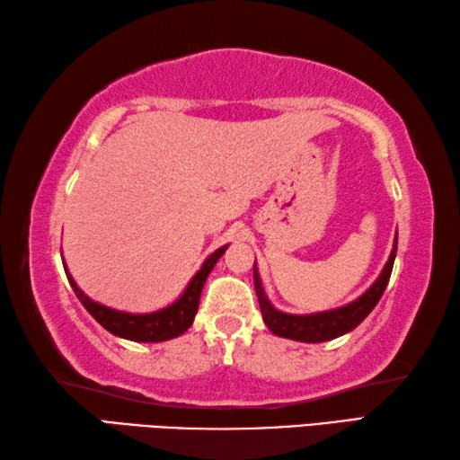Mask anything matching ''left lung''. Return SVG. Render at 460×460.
I'll return each instance as SVG.
<instances>
[{
    "instance_id": "8db88e82",
    "label": "left lung",
    "mask_w": 460,
    "mask_h": 460,
    "mask_svg": "<svg viewBox=\"0 0 460 460\" xmlns=\"http://www.w3.org/2000/svg\"><path fill=\"white\" fill-rule=\"evenodd\" d=\"M396 247H398V235L394 239V247H392V253L388 257L386 265H384L382 273L378 275L372 286L364 291V294L354 299L352 304L336 307V310L330 312H317L310 315H294V314H283L275 310L270 299H267L261 278H259L257 265L253 263V281H255V291L259 299V307H261V315L267 328H270L275 336L288 338V340H297V341H307V344H317V341H328L333 338L344 336V333L352 332L356 325H360L368 314L374 310L376 304L380 302L384 289L388 286L392 265H394L396 257Z\"/></svg>"
}]
</instances>
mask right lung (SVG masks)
I'll return each mask as SVG.
<instances>
[{"mask_svg": "<svg viewBox=\"0 0 460 460\" xmlns=\"http://www.w3.org/2000/svg\"><path fill=\"white\" fill-rule=\"evenodd\" d=\"M227 247L229 245H223L221 249H217L215 253L205 259L203 267L195 273V278L189 281L187 289L182 291V296L177 302L150 314H127L94 302V299H90L84 291L76 286V281H74V278L68 273V267H64V270L66 275H68L74 294L78 296L82 305L86 307L88 314L94 317L102 328L114 333V336L132 341H164L181 336V333H185L190 325H193L205 281Z\"/></svg>", "mask_w": 460, "mask_h": 460, "instance_id": "obj_1", "label": "right lung"}]
</instances>
